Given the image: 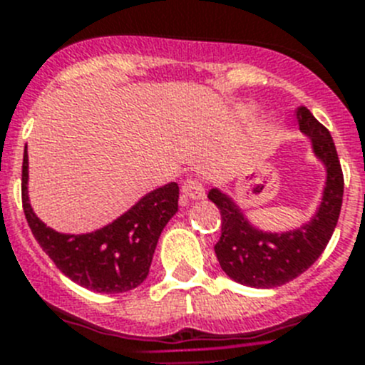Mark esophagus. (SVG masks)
<instances>
[{
    "instance_id": "34e87169",
    "label": "esophagus",
    "mask_w": 365,
    "mask_h": 365,
    "mask_svg": "<svg viewBox=\"0 0 365 365\" xmlns=\"http://www.w3.org/2000/svg\"><path fill=\"white\" fill-rule=\"evenodd\" d=\"M182 192L189 200H202L205 198V187L198 178H187L182 183Z\"/></svg>"
}]
</instances>
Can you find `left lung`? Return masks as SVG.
Wrapping results in <instances>:
<instances>
[{
    "instance_id": "8db88e82",
    "label": "left lung",
    "mask_w": 365,
    "mask_h": 365,
    "mask_svg": "<svg viewBox=\"0 0 365 365\" xmlns=\"http://www.w3.org/2000/svg\"><path fill=\"white\" fill-rule=\"evenodd\" d=\"M297 118L301 131L312 138L313 151L328 169L321 207L308 225L294 232H261L223 192H209V200L221 212V236L214 252L221 270L240 284L274 288L294 281L319 259L339 221L344 175L331 135L304 106L297 110Z\"/></svg>"
}]
</instances>
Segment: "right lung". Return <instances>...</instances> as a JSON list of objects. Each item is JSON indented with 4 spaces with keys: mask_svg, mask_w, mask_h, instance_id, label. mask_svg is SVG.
Returning a JSON list of instances; mask_svg holds the SVG:
<instances>
[{
    "mask_svg": "<svg viewBox=\"0 0 365 365\" xmlns=\"http://www.w3.org/2000/svg\"><path fill=\"white\" fill-rule=\"evenodd\" d=\"M29 155H23L21 200L34 237L66 277L101 294H122L148 277L156 243L178 210V183L171 182L129 209L113 223L91 234H59L34 214L26 194Z\"/></svg>",
    "mask_w": 365,
    "mask_h": 365,
    "instance_id": "add662e5",
    "label": "right lung"
}]
</instances>
